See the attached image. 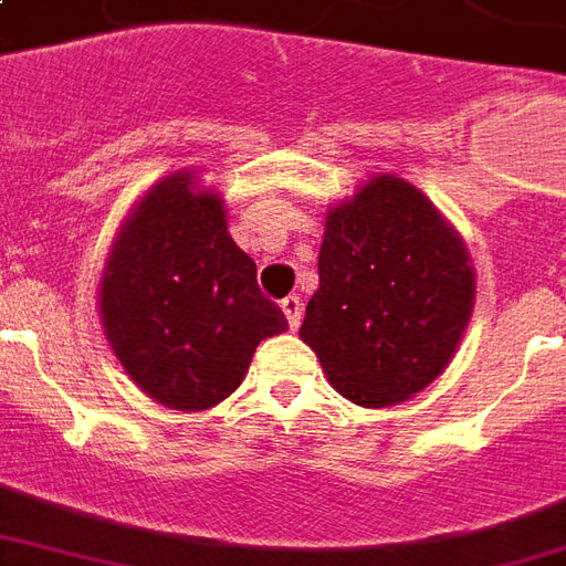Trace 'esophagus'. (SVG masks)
<instances>
[{
    "mask_svg": "<svg viewBox=\"0 0 566 566\" xmlns=\"http://www.w3.org/2000/svg\"><path fill=\"white\" fill-rule=\"evenodd\" d=\"M282 312H284V317H287V326H291V329H296V326L302 323V300H300V296H284Z\"/></svg>",
    "mask_w": 566,
    "mask_h": 566,
    "instance_id": "esophagus-1",
    "label": "esophagus"
}]
</instances>
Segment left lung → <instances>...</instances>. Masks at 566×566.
Returning a JSON list of instances; mask_svg holds the SVG:
<instances>
[{"mask_svg": "<svg viewBox=\"0 0 566 566\" xmlns=\"http://www.w3.org/2000/svg\"><path fill=\"white\" fill-rule=\"evenodd\" d=\"M302 340L359 407L412 398L446 370L474 302L463 240L412 184L370 180L326 216Z\"/></svg>", "mask_w": 566, "mask_h": 566, "instance_id": "left-lung-1", "label": "left lung"}]
</instances>
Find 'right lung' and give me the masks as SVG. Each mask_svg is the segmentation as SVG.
I'll return each mask as SVG.
<instances>
[{
    "label": "right lung",
    "mask_w": 566,
    "mask_h": 566,
    "mask_svg": "<svg viewBox=\"0 0 566 566\" xmlns=\"http://www.w3.org/2000/svg\"><path fill=\"white\" fill-rule=\"evenodd\" d=\"M189 175L159 180L112 245L103 329L133 382L184 412L216 407L243 382L254 347L287 329L228 234L222 198Z\"/></svg>",
    "instance_id": "right-lung-1"
}]
</instances>
